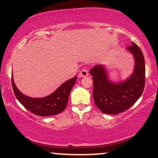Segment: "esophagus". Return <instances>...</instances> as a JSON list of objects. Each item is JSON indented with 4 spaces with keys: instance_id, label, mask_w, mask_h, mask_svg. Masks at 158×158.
Instances as JSON below:
<instances>
[{
    "instance_id": "obj_1",
    "label": "esophagus",
    "mask_w": 158,
    "mask_h": 158,
    "mask_svg": "<svg viewBox=\"0 0 158 158\" xmlns=\"http://www.w3.org/2000/svg\"><path fill=\"white\" fill-rule=\"evenodd\" d=\"M88 71L86 70V69H82V70L80 71V73H79V78L88 77Z\"/></svg>"
}]
</instances>
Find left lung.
<instances>
[{
	"mask_svg": "<svg viewBox=\"0 0 158 158\" xmlns=\"http://www.w3.org/2000/svg\"><path fill=\"white\" fill-rule=\"evenodd\" d=\"M126 50L133 56V72L126 79L114 81L110 79L106 65H96L90 70L93 77V97L96 106L102 113L117 114L128 109L142 95L145 86V60L135 43Z\"/></svg>",
	"mask_w": 158,
	"mask_h": 158,
	"instance_id": "obj_1",
	"label": "left lung"
}]
</instances>
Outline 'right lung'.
<instances>
[{
	"label": "right lung",
	"mask_w": 158,
	"mask_h": 158,
	"mask_svg": "<svg viewBox=\"0 0 158 158\" xmlns=\"http://www.w3.org/2000/svg\"><path fill=\"white\" fill-rule=\"evenodd\" d=\"M77 79V76L68 79L51 94L41 98L30 97L21 93L16 87L12 76V85L16 98L25 108L35 115L48 117L60 114L65 109L68 102L69 95Z\"/></svg>",
	"instance_id": "right-lung-1"
}]
</instances>
